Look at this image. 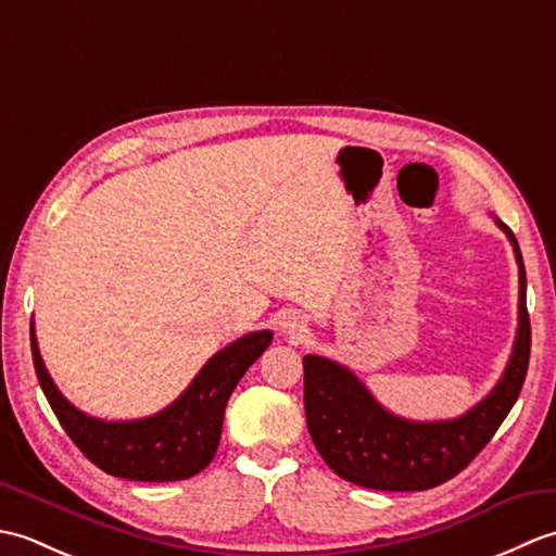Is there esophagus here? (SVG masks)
Wrapping results in <instances>:
<instances>
[{
  "instance_id": "1",
  "label": "esophagus",
  "mask_w": 556,
  "mask_h": 556,
  "mask_svg": "<svg viewBox=\"0 0 556 556\" xmlns=\"http://www.w3.org/2000/svg\"><path fill=\"white\" fill-rule=\"evenodd\" d=\"M285 332L287 334H299V332H303V325L296 320V317H293V320L285 323Z\"/></svg>"
}]
</instances>
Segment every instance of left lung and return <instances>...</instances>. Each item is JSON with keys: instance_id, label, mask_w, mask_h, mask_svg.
Returning a JSON list of instances; mask_svg holds the SVG:
<instances>
[{"instance_id": "8db88e82", "label": "left lung", "mask_w": 556, "mask_h": 556, "mask_svg": "<svg viewBox=\"0 0 556 556\" xmlns=\"http://www.w3.org/2000/svg\"><path fill=\"white\" fill-rule=\"evenodd\" d=\"M494 222L509 236L518 263V329L502 380L478 406L454 420H406L377 404L344 365L323 356L303 358L308 432L325 464L353 485L384 492L442 485L485 448L521 394L530 361L526 267L511 229L500 219Z\"/></svg>"}]
</instances>
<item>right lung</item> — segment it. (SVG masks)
Instances as JSON below:
<instances>
[{"instance_id": "obj_1", "label": "right lung", "mask_w": 556, "mask_h": 556, "mask_svg": "<svg viewBox=\"0 0 556 556\" xmlns=\"http://www.w3.org/2000/svg\"><path fill=\"white\" fill-rule=\"evenodd\" d=\"M271 332H251L212 356L186 392L155 416L100 420L78 410L47 372L35 327L30 349L35 372L54 416L83 454L104 473L140 482H172L200 473L219 446L224 408L245 370L263 356Z\"/></svg>"}]
</instances>
